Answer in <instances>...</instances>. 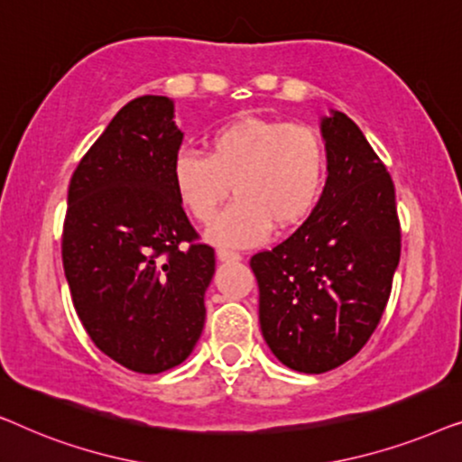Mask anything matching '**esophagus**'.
I'll return each mask as SVG.
<instances>
[{"label": "esophagus", "instance_id": "esophagus-1", "mask_svg": "<svg viewBox=\"0 0 462 462\" xmlns=\"http://www.w3.org/2000/svg\"><path fill=\"white\" fill-rule=\"evenodd\" d=\"M217 256H218V261H223V263L242 261V254H239V252H233V250H226V248L217 250Z\"/></svg>", "mask_w": 462, "mask_h": 462}]
</instances>
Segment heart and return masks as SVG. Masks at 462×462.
I'll return each instance as SVG.
<instances>
[{
    "instance_id": "heart-1",
    "label": "heart",
    "mask_w": 462,
    "mask_h": 462,
    "mask_svg": "<svg viewBox=\"0 0 462 462\" xmlns=\"http://www.w3.org/2000/svg\"><path fill=\"white\" fill-rule=\"evenodd\" d=\"M326 174V144L311 125L263 117L236 119L210 136L208 155L185 149L172 162L174 191L198 223H212L233 185L237 199L208 231L226 248L261 244L273 225L305 223Z\"/></svg>"
}]
</instances>
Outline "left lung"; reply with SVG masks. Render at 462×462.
Returning a JSON list of instances; mask_svg holds the SVG:
<instances>
[{
  "instance_id": "left-lung-1",
  "label": "left lung",
  "mask_w": 462,
  "mask_h": 462,
  "mask_svg": "<svg viewBox=\"0 0 462 462\" xmlns=\"http://www.w3.org/2000/svg\"><path fill=\"white\" fill-rule=\"evenodd\" d=\"M324 193L273 250L252 256L264 343L305 374L338 368L368 343L387 307L402 233L393 180L356 122L321 117Z\"/></svg>"
}]
</instances>
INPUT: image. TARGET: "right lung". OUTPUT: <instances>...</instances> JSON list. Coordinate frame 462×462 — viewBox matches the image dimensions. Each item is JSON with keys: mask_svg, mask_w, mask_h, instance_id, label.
<instances>
[{"mask_svg": "<svg viewBox=\"0 0 462 462\" xmlns=\"http://www.w3.org/2000/svg\"><path fill=\"white\" fill-rule=\"evenodd\" d=\"M180 143L174 100H130L81 157L67 195L62 267L75 311L105 356L141 374L191 356L214 275V250L195 242L174 191Z\"/></svg>", "mask_w": 462, "mask_h": 462, "instance_id": "add662e5", "label": "right lung"}]
</instances>
